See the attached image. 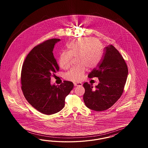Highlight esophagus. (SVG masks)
<instances>
[{
  "label": "esophagus",
  "mask_w": 148,
  "mask_h": 148,
  "mask_svg": "<svg viewBox=\"0 0 148 148\" xmlns=\"http://www.w3.org/2000/svg\"><path fill=\"white\" fill-rule=\"evenodd\" d=\"M74 86H81L82 85V84L81 82H77V83L74 82Z\"/></svg>",
  "instance_id": "esophagus-1"
}]
</instances>
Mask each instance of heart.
<instances>
[{
  "instance_id": "1",
  "label": "heart",
  "mask_w": 148,
  "mask_h": 148,
  "mask_svg": "<svg viewBox=\"0 0 148 148\" xmlns=\"http://www.w3.org/2000/svg\"><path fill=\"white\" fill-rule=\"evenodd\" d=\"M67 52L60 55L58 64L63 69L71 66L72 58L76 57L79 65L73 68L66 75L68 80H81L86 72V67L91 69L96 67L101 58V50L98 41L92 38H82L73 40L66 47Z\"/></svg>"
}]
</instances>
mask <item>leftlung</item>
<instances>
[{
	"instance_id": "obj_1",
	"label": "left lung",
	"mask_w": 148,
	"mask_h": 148,
	"mask_svg": "<svg viewBox=\"0 0 148 148\" xmlns=\"http://www.w3.org/2000/svg\"><path fill=\"white\" fill-rule=\"evenodd\" d=\"M127 74V66L119 52L112 45L105 47L101 62L88 75L98 77V85L94 89L88 82L83 85L86 106L96 111L111 108L121 97Z\"/></svg>"
}]
</instances>
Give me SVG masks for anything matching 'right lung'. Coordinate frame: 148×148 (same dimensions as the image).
<instances>
[{
	"mask_svg": "<svg viewBox=\"0 0 148 148\" xmlns=\"http://www.w3.org/2000/svg\"><path fill=\"white\" fill-rule=\"evenodd\" d=\"M60 40L51 39L35 47L27 55L21 72L25 98L32 107L47 115L62 110L65 98L74 87L68 81L60 85L50 84L51 77L60 69L53 53L54 45Z\"/></svg>",
	"mask_w": 148,
	"mask_h": 148,
	"instance_id": "obj_1",
	"label": "right lung"
}]
</instances>
